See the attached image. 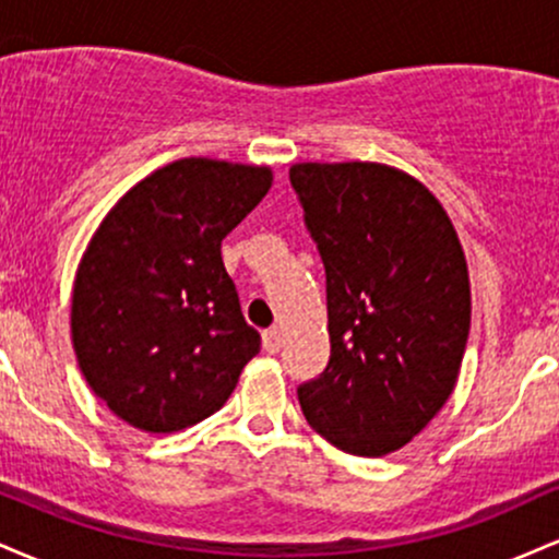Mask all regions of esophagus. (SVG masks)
<instances>
[{"label": "esophagus", "instance_id": "34e87169", "mask_svg": "<svg viewBox=\"0 0 559 559\" xmlns=\"http://www.w3.org/2000/svg\"><path fill=\"white\" fill-rule=\"evenodd\" d=\"M262 346H265L271 355H275V352L281 349V331L278 329H267L265 333H262Z\"/></svg>", "mask_w": 559, "mask_h": 559}]
</instances>
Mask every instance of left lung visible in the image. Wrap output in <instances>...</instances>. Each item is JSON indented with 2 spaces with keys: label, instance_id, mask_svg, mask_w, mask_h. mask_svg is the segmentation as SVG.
Instances as JSON below:
<instances>
[{
  "label": "left lung",
  "instance_id": "obj_1",
  "mask_svg": "<svg viewBox=\"0 0 559 559\" xmlns=\"http://www.w3.org/2000/svg\"><path fill=\"white\" fill-rule=\"evenodd\" d=\"M288 181L325 267L331 357L299 383L307 423L333 447L381 457L452 394L471 331L463 247L444 207L407 173L301 163Z\"/></svg>",
  "mask_w": 559,
  "mask_h": 559
}]
</instances>
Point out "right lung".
Masks as SVG:
<instances>
[{"instance_id": "add662e5", "label": "right lung", "mask_w": 559, "mask_h": 559, "mask_svg": "<svg viewBox=\"0 0 559 559\" xmlns=\"http://www.w3.org/2000/svg\"><path fill=\"white\" fill-rule=\"evenodd\" d=\"M271 181L254 165L178 159L94 234L73 286V346L94 394L133 428L173 433L210 418L260 352L221 241Z\"/></svg>"}]
</instances>
